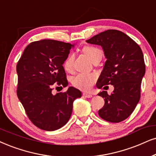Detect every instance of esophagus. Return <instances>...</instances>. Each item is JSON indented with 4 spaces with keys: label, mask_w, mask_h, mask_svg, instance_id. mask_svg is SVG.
I'll return each instance as SVG.
<instances>
[{
    "label": "esophagus",
    "mask_w": 156,
    "mask_h": 156,
    "mask_svg": "<svg viewBox=\"0 0 156 156\" xmlns=\"http://www.w3.org/2000/svg\"><path fill=\"white\" fill-rule=\"evenodd\" d=\"M83 96H85L86 98H91L92 97V94H89V93H87V92H84L83 94Z\"/></svg>",
    "instance_id": "esophagus-1"
}]
</instances>
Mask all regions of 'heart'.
<instances>
[{"label":"heart","mask_w":156,"mask_h":156,"mask_svg":"<svg viewBox=\"0 0 156 156\" xmlns=\"http://www.w3.org/2000/svg\"><path fill=\"white\" fill-rule=\"evenodd\" d=\"M82 52L93 62L98 60H101L103 57V51L101 49L90 45H86L82 49ZM74 55L70 53L63 62V68L66 71L71 72L73 68ZM97 76L95 74L91 73H79L73 77L72 79L73 86L80 90H87L95 83Z\"/></svg>","instance_id":"obj_1"}]
</instances>
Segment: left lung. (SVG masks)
<instances>
[{"instance_id":"obj_1","label":"left lung","mask_w":156,"mask_h":156,"mask_svg":"<svg viewBox=\"0 0 156 156\" xmlns=\"http://www.w3.org/2000/svg\"><path fill=\"white\" fill-rule=\"evenodd\" d=\"M86 42L101 45L106 58L97 88L106 85L114 87L110 95L105 90L98 94L105 101L98 115L113 123L123 121L131 115L140 98L142 79L145 73L141 48L129 36L115 29L99 33Z\"/></svg>"}]
</instances>
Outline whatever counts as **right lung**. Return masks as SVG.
Returning a JSON list of instances; mask_svg holds the SVG:
<instances>
[{"mask_svg":"<svg viewBox=\"0 0 156 156\" xmlns=\"http://www.w3.org/2000/svg\"><path fill=\"white\" fill-rule=\"evenodd\" d=\"M72 47L53 39L33 42L17 63L18 98L31 122L44 130L63 127L71 116L74 100L81 97V92L71 86L52 94L55 86L57 89L68 85L62 64Z\"/></svg>","mask_w":156,"mask_h":156,"instance_id":"right-lung-1","label":"right lung"}]
</instances>
